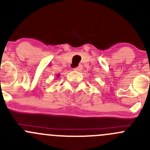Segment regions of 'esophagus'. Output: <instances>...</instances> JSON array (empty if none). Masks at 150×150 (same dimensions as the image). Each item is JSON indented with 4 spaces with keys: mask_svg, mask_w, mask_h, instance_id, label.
I'll return each instance as SVG.
<instances>
[{
    "mask_svg": "<svg viewBox=\"0 0 150 150\" xmlns=\"http://www.w3.org/2000/svg\"><path fill=\"white\" fill-rule=\"evenodd\" d=\"M82 69H83V66H82V65H79V66L77 67L74 68V70H75V71H81V70H82Z\"/></svg>",
    "mask_w": 150,
    "mask_h": 150,
    "instance_id": "obj_1",
    "label": "esophagus"
}]
</instances>
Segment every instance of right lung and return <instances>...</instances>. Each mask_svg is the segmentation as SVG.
I'll use <instances>...</instances> for the list:
<instances>
[{"instance_id": "1", "label": "right lung", "mask_w": 150, "mask_h": 150, "mask_svg": "<svg viewBox=\"0 0 150 150\" xmlns=\"http://www.w3.org/2000/svg\"><path fill=\"white\" fill-rule=\"evenodd\" d=\"M57 77H59V75H57Z\"/></svg>"}]
</instances>
